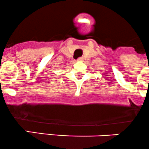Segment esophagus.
Segmentation results:
<instances>
[{"mask_svg": "<svg viewBox=\"0 0 149 149\" xmlns=\"http://www.w3.org/2000/svg\"><path fill=\"white\" fill-rule=\"evenodd\" d=\"M83 60H84L83 57H79V58H78V61H83Z\"/></svg>", "mask_w": 149, "mask_h": 149, "instance_id": "esophagus-1", "label": "esophagus"}]
</instances>
